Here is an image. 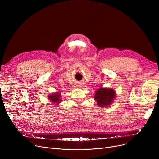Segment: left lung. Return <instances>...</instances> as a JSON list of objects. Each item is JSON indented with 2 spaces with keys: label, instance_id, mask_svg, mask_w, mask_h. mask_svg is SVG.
<instances>
[{
  "label": "left lung",
  "instance_id": "left-lung-1",
  "mask_svg": "<svg viewBox=\"0 0 159 159\" xmlns=\"http://www.w3.org/2000/svg\"><path fill=\"white\" fill-rule=\"evenodd\" d=\"M115 91L113 88H100L95 91L94 99L99 107H104L110 106L116 97Z\"/></svg>",
  "mask_w": 159,
  "mask_h": 159
}]
</instances>
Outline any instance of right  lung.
<instances>
[{
	"label": "right lung",
	"mask_w": 159,
	"mask_h": 159,
	"mask_svg": "<svg viewBox=\"0 0 159 159\" xmlns=\"http://www.w3.org/2000/svg\"><path fill=\"white\" fill-rule=\"evenodd\" d=\"M61 95V94L59 92H55L53 94L49 95L48 96V98L50 102H52V104L57 105L62 102V98Z\"/></svg>",
	"instance_id": "obj_1"
}]
</instances>
